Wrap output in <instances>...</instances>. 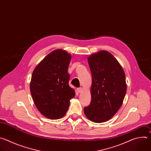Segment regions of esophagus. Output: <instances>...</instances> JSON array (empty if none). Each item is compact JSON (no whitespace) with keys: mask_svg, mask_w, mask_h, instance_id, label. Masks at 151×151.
Instances as JSON below:
<instances>
[{"mask_svg":"<svg viewBox=\"0 0 151 151\" xmlns=\"http://www.w3.org/2000/svg\"><path fill=\"white\" fill-rule=\"evenodd\" d=\"M77 92H78V93H81V92H82V91H83V88H81V87H78V88H77Z\"/></svg>","mask_w":151,"mask_h":151,"instance_id":"1","label":"esophagus"}]
</instances>
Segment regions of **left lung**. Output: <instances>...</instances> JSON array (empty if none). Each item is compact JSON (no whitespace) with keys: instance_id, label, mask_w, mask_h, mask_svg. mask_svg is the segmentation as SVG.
I'll return each instance as SVG.
<instances>
[{"instance_id":"obj_1","label":"left lung","mask_w":151,"mask_h":151,"mask_svg":"<svg viewBox=\"0 0 151 151\" xmlns=\"http://www.w3.org/2000/svg\"><path fill=\"white\" fill-rule=\"evenodd\" d=\"M87 61L92 76V99L84 112L90 121L100 123L111 119L122 105L127 91L126 76L121 65L107 51L93 54Z\"/></svg>"}]
</instances>
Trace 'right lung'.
Listing matches in <instances>:
<instances>
[{"label": "right lung", "instance_id": "add662e5", "mask_svg": "<svg viewBox=\"0 0 151 151\" xmlns=\"http://www.w3.org/2000/svg\"><path fill=\"white\" fill-rule=\"evenodd\" d=\"M71 56L62 49L48 54L33 72L30 92L40 112L50 119L64 116L68 109L70 100L75 96L69 86L68 72Z\"/></svg>", "mask_w": 151, "mask_h": 151}]
</instances>
